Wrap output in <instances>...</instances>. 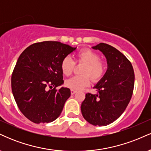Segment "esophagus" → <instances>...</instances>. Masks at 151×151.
I'll return each mask as SVG.
<instances>
[{
	"label": "esophagus",
	"instance_id": "obj_1",
	"mask_svg": "<svg viewBox=\"0 0 151 151\" xmlns=\"http://www.w3.org/2000/svg\"><path fill=\"white\" fill-rule=\"evenodd\" d=\"M77 93V91L76 90H74V89H71V93L72 94H74V93Z\"/></svg>",
	"mask_w": 151,
	"mask_h": 151
}]
</instances>
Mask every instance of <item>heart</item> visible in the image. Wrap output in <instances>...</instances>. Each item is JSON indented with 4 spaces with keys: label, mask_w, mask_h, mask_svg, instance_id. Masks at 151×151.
I'll return each instance as SVG.
<instances>
[{
    "label": "heart",
    "mask_w": 151,
    "mask_h": 151,
    "mask_svg": "<svg viewBox=\"0 0 151 151\" xmlns=\"http://www.w3.org/2000/svg\"><path fill=\"white\" fill-rule=\"evenodd\" d=\"M77 63L83 65L80 70V75L75 76L65 81V85L70 89L79 90L89 84L90 78L93 81H97L105 73L106 64L100 56L92 50H82L76 55ZM75 63L70 57L62 60L61 70L65 76H70L73 72Z\"/></svg>",
    "instance_id": "1"
}]
</instances>
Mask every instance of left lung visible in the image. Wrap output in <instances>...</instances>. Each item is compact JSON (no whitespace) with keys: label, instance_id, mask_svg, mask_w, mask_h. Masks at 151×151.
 I'll list each match as a JSON object with an SVG mask.
<instances>
[{"label":"left lung","instance_id":"obj_1","mask_svg":"<svg viewBox=\"0 0 151 151\" xmlns=\"http://www.w3.org/2000/svg\"><path fill=\"white\" fill-rule=\"evenodd\" d=\"M92 48L105 55L108 69L94 86L97 93H86L81 111L89 124L107 126L120 117L129 104L134 87V72L131 62L114 47L99 43Z\"/></svg>","mask_w":151,"mask_h":151}]
</instances>
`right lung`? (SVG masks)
<instances>
[{
  "label": "right lung",
  "mask_w": 151,
  "mask_h": 151,
  "mask_svg": "<svg viewBox=\"0 0 151 151\" xmlns=\"http://www.w3.org/2000/svg\"><path fill=\"white\" fill-rule=\"evenodd\" d=\"M76 50L57 41L36 42L19 57L11 77L13 96L22 114L35 124L50 123L62 113L70 89L64 83L62 60Z\"/></svg>",
  "instance_id": "right-lung-1"
}]
</instances>
